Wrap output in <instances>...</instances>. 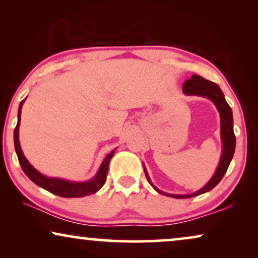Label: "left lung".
<instances>
[{
    "label": "left lung",
    "instance_id": "obj_1",
    "mask_svg": "<svg viewBox=\"0 0 258 258\" xmlns=\"http://www.w3.org/2000/svg\"><path fill=\"white\" fill-rule=\"evenodd\" d=\"M183 93L186 95H199V96L208 97L214 102L215 105H216L221 115V135L222 142H223V151H222L220 164H218V168L216 172H215V175L213 176V178H211L202 189L199 190V191L195 194H191V195H171V194H165L163 191H161V190H158L156 186L153 185L149 176L147 174L146 169H144L148 182L154 186V189L160 194H165L167 196L174 197V199H189V197L201 195V194H204L215 188V186L220 183L221 179L223 178L225 171L228 170L231 158L234 156L236 147V137L234 134V126H232L234 125V121H232V111L231 108L229 107V104L227 103V101H225L224 95L220 89V87H218L216 83L203 79V77H201L199 75H192L190 77V80L185 81L184 84H183Z\"/></svg>",
    "mask_w": 258,
    "mask_h": 258
}]
</instances>
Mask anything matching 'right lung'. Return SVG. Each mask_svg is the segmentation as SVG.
<instances>
[{"label": "right lung", "instance_id": "obj_1", "mask_svg": "<svg viewBox=\"0 0 258 258\" xmlns=\"http://www.w3.org/2000/svg\"><path fill=\"white\" fill-rule=\"evenodd\" d=\"M24 101L26 100H23L20 103L19 119H17L16 128L14 130V144H15L17 157H19V162L21 164V168H22V170L24 171V174H26L28 177L35 183V184H37L38 186H41V188L48 190L49 192L54 194V195H57L61 197H83V196L91 195V194L96 192L97 190H100L105 183V178H107V175H108L109 162H110L115 151H111L110 154L107 155V157L104 158L103 162H102L100 170L97 171L96 176H95L91 181L84 182V183L69 182V181H64V179H59V178L45 177V176L40 174V172L35 170V169L31 167L29 162L27 161V158L24 157L22 149H21L20 147V142H19V126H20V121H21V109H22Z\"/></svg>", "mask_w": 258, "mask_h": 258}]
</instances>
